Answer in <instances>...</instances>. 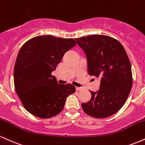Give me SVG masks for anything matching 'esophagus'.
Wrapping results in <instances>:
<instances>
[{
	"label": "esophagus",
	"mask_w": 145,
	"mask_h": 145,
	"mask_svg": "<svg viewBox=\"0 0 145 145\" xmlns=\"http://www.w3.org/2000/svg\"><path fill=\"white\" fill-rule=\"evenodd\" d=\"M81 89H82V88H80V87H76V91H80V90H81Z\"/></svg>",
	"instance_id": "1"
}]
</instances>
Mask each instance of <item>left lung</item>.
<instances>
[{
    "label": "left lung",
    "mask_w": 145,
    "mask_h": 145,
    "mask_svg": "<svg viewBox=\"0 0 145 145\" xmlns=\"http://www.w3.org/2000/svg\"><path fill=\"white\" fill-rule=\"evenodd\" d=\"M87 59L88 72L100 77L99 91L82 103L83 111L97 119L108 117L123 107L131 86L132 73L129 58L119 41L106 35H93L76 38Z\"/></svg>",
    "instance_id": "obj_1"
}]
</instances>
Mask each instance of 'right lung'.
<instances>
[{
    "instance_id": "add662e5",
    "label": "right lung",
    "mask_w": 145,
    "mask_h": 145,
    "mask_svg": "<svg viewBox=\"0 0 145 145\" xmlns=\"http://www.w3.org/2000/svg\"><path fill=\"white\" fill-rule=\"evenodd\" d=\"M76 44L74 39L41 35L22 46L14 66V86L22 104L33 115L48 119L59 114L67 96L76 91L72 84H58L51 74Z\"/></svg>"
}]
</instances>
